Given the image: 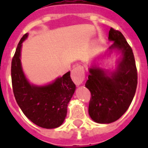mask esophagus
Wrapping results in <instances>:
<instances>
[{"mask_svg":"<svg viewBox=\"0 0 148 148\" xmlns=\"http://www.w3.org/2000/svg\"><path fill=\"white\" fill-rule=\"evenodd\" d=\"M71 78L77 85H80L83 83L85 78V73L84 67L81 66L74 67L71 71Z\"/></svg>","mask_w":148,"mask_h":148,"instance_id":"1","label":"esophagus"}]
</instances>
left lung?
Masks as SVG:
<instances>
[{
    "label": "left lung",
    "mask_w": 148,
    "mask_h": 148,
    "mask_svg": "<svg viewBox=\"0 0 148 148\" xmlns=\"http://www.w3.org/2000/svg\"><path fill=\"white\" fill-rule=\"evenodd\" d=\"M109 40L114 41L109 49H117L122 58L116 71L110 76L103 69L92 66L85 84L90 90L88 113L99 124H109L118 120L131 105L138 84V72L131 46L121 32L110 29Z\"/></svg>",
    "instance_id": "8db88e82"
}]
</instances>
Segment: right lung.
<instances>
[{
    "mask_svg": "<svg viewBox=\"0 0 148 148\" xmlns=\"http://www.w3.org/2000/svg\"><path fill=\"white\" fill-rule=\"evenodd\" d=\"M27 36V33L21 38L11 62L13 92L20 108L34 124L43 128H56L64 121L67 104L76 87L70 71L48 85L40 87L29 83L22 71L20 58L21 44Z\"/></svg>",
    "mask_w": 148,
    "mask_h": 148,
    "instance_id": "1",
    "label": "right lung"
}]
</instances>
